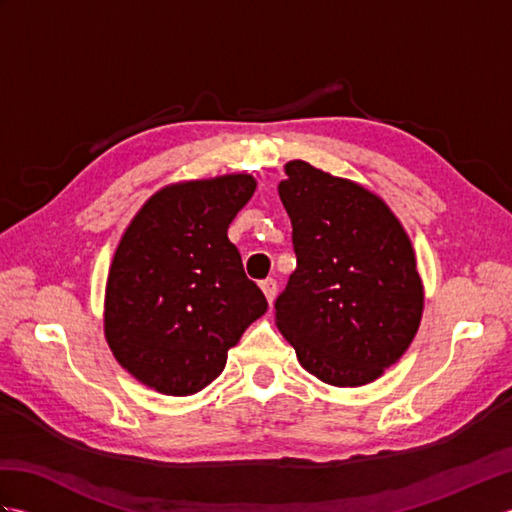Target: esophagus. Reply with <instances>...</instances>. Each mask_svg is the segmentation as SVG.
<instances>
[{"label":"esophagus","mask_w":512,"mask_h":512,"mask_svg":"<svg viewBox=\"0 0 512 512\" xmlns=\"http://www.w3.org/2000/svg\"><path fill=\"white\" fill-rule=\"evenodd\" d=\"M262 290H264V295H266V299H268V303H273L275 301V297H277V281L273 279V277H268V279H264L262 284Z\"/></svg>","instance_id":"34e87169"}]
</instances>
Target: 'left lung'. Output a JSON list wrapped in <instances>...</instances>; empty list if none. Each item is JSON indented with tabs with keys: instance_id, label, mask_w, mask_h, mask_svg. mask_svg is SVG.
I'll return each instance as SVG.
<instances>
[{
	"instance_id": "1",
	"label": "left lung",
	"mask_w": 512,
	"mask_h": 512,
	"mask_svg": "<svg viewBox=\"0 0 512 512\" xmlns=\"http://www.w3.org/2000/svg\"><path fill=\"white\" fill-rule=\"evenodd\" d=\"M279 198L297 270L275 301L281 334L323 383H372L407 350L422 317V281L405 228L378 195L303 160Z\"/></svg>"
}]
</instances>
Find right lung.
Masks as SVG:
<instances>
[{
  "label": "right lung",
  "instance_id": "obj_1",
  "mask_svg": "<svg viewBox=\"0 0 512 512\" xmlns=\"http://www.w3.org/2000/svg\"><path fill=\"white\" fill-rule=\"evenodd\" d=\"M255 193L246 173L158 191L127 226L107 277L116 361L167 396L222 374L226 352L268 310L226 231Z\"/></svg>",
  "mask_w": 512,
  "mask_h": 512
}]
</instances>
